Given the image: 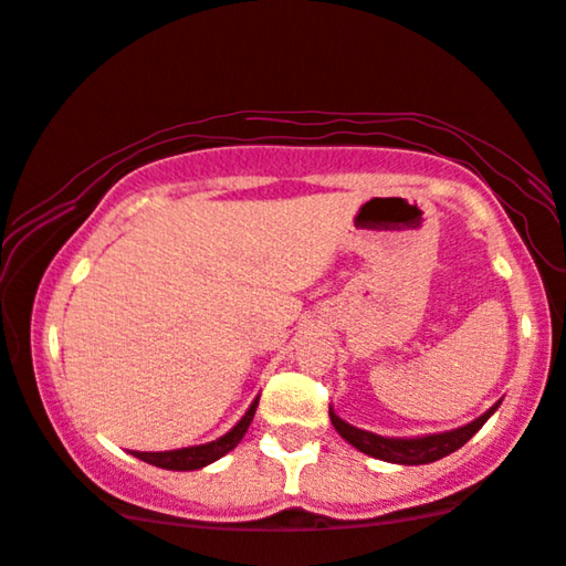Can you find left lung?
<instances>
[{
  "label": "left lung",
  "mask_w": 566,
  "mask_h": 566,
  "mask_svg": "<svg viewBox=\"0 0 566 566\" xmlns=\"http://www.w3.org/2000/svg\"><path fill=\"white\" fill-rule=\"evenodd\" d=\"M500 407V401L492 409L479 417V420L463 424L459 430L451 432H440V436H424V438H381L374 436L368 430H358L353 424H347L345 420L332 412L329 407V420L335 424V430L343 436L347 443H353L358 451L374 455V459L389 461V463H405V467H420V463H430L443 459V455L459 451V448L476 436V430L490 420L494 415V409Z\"/></svg>",
  "instance_id": "1"
}]
</instances>
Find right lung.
I'll list each match as a JSON object with an SVG mask.
<instances>
[{
    "label": "right lung",
    "instance_id": "right-lung-1",
    "mask_svg": "<svg viewBox=\"0 0 566 566\" xmlns=\"http://www.w3.org/2000/svg\"><path fill=\"white\" fill-rule=\"evenodd\" d=\"M260 397L252 401V407L247 409V415L239 420L234 428H231L227 436H221L219 440H211L206 446H190V448H177V451H165V453H144V451H134L136 459H142L151 467L159 469H172V471H192V469H203L208 463H213L221 455H227L231 448H234L239 440L244 438L247 428H250L254 409H258Z\"/></svg>",
    "mask_w": 566,
    "mask_h": 566
}]
</instances>
